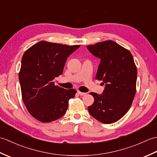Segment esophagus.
I'll list each match as a JSON object with an SVG mask.
<instances>
[{
  "label": "esophagus",
  "instance_id": "obj_1",
  "mask_svg": "<svg viewBox=\"0 0 157 157\" xmlns=\"http://www.w3.org/2000/svg\"><path fill=\"white\" fill-rule=\"evenodd\" d=\"M78 94H79L80 96H84V95L86 94V93H85V92H80V91H78Z\"/></svg>",
  "mask_w": 157,
  "mask_h": 157
}]
</instances>
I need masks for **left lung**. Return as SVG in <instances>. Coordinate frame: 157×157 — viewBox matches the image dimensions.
Masks as SVG:
<instances>
[{
    "instance_id": "obj_1",
    "label": "left lung",
    "mask_w": 157,
    "mask_h": 157,
    "mask_svg": "<svg viewBox=\"0 0 157 157\" xmlns=\"http://www.w3.org/2000/svg\"><path fill=\"white\" fill-rule=\"evenodd\" d=\"M101 59L96 79L102 81V94L90 92L94 102L88 107L93 117L105 124L117 121L128 111L136 92L137 68L132 53L112 40L87 46Z\"/></svg>"
}]
</instances>
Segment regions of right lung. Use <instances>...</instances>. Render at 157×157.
Listing matches in <instances>:
<instances>
[{
	"instance_id": "obj_1",
	"label": "right lung",
	"mask_w": 157,
	"mask_h": 157,
	"mask_svg": "<svg viewBox=\"0 0 157 157\" xmlns=\"http://www.w3.org/2000/svg\"><path fill=\"white\" fill-rule=\"evenodd\" d=\"M79 47L42 40L24 52L19 79L23 103L36 119L49 123L66 113L77 91L55 86L53 79L62 74L68 56Z\"/></svg>"
}]
</instances>
